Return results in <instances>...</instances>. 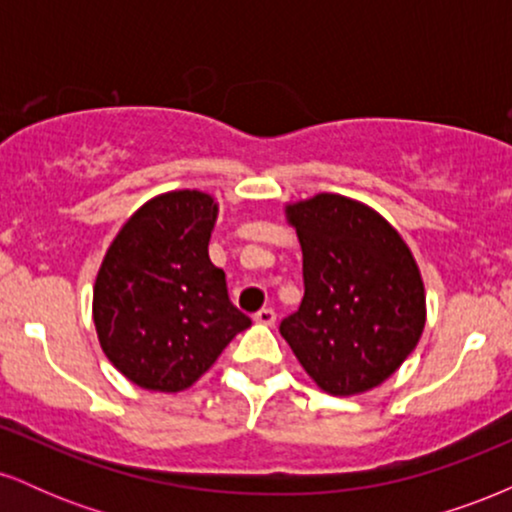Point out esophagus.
<instances>
[{
	"mask_svg": "<svg viewBox=\"0 0 512 512\" xmlns=\"http://www.w3.org/2000/svg\"><path fill=\"white\" fill-rule=\"evenodd\" d=\"M255 322H260V325L272 327L274 322H276V313H274L272 308H262V310H257V313H255Z\"/></svg>",
	"mask_w": 512,
	"mask_h": 512,
	"instance_id": "obj_1",
	"label": "esophagus"
}]
</instances>
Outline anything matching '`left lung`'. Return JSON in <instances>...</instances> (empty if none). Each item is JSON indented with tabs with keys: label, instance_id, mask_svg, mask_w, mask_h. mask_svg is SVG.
I'll return each instance as SVG.
<instances>
[{
	"label": "left lung",
	"instance_id": "1",
	"mask_svg": "<svg viewBox=\"0 0 512 512\" xmlns=\"http://www.w3.org/2000/svg\"><path fill=\"white\" fill-rule=\"evenodd\" d=\"M303 250V301L279 325L305 373L337 397L378 387L426 325L424 281L402 236L342 195L286 207Z\"/></svg>",
	"mask_w": 512,
	"mask_h": 512
}]
</instances>
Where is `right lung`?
I'll return each mask as SVG.
<instances>
[{
	"label": "right lung",
	"mask_w": 512,
	"mask_h": 512,
	"mask_svg": "<svg viewBox=\"0 0 512 512\" xmlns=\"http://www.w3.org/2000/svg\"><path fill=\"white\" fill-rule=\"evenodd\" d=\"M219 204L197 190L137 209L105 252L93 322L108 361L144 390L180 392L214 366L252 320L231 303L209 260Z\"/></svg>",
	"instance_id": "obj_1"
}]
</instances>
